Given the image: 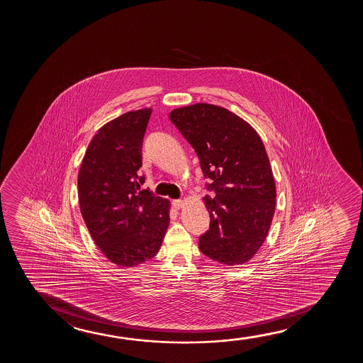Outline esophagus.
<instances>
[{
    "mask_svg": "<svg viewBox=\"0 0 363 363\" xmlns=\"http://www.w3.org/2000/svg\"><path fill=\"white\" fill-rule=\"evenodd\" d=\"M174 207L176 209H181L184 207V201H181V199H176L174 201Z\"/></svg>",
    "mask_w": 363,
    "mask_h": 363,
    "instance_id": "1",
    "label": "esophagus"
}]
</instances>
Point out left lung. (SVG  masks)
Returning a JSON list of instances; mask_svg holds the SVG:
<instances>
[{"label":"left lung","instance_id":"obj_1","mask_svg":"<svg viewBox=\"0 0 363 363\" xmlns=\"http://www.w3.org/2000/svg\"><path fill=\"white\" fill-rule=\"evenodd\" d=\"M169 119L194 147L216 192L203 199L211 224L199 250L228 267L247 263L268 237L277 204L263 141L252 125L218 105L177 108Z\"/></svg>","mask_w":363,"mask_h":363}]
</instances>
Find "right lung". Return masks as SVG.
I'll use <instances>...</instances> for the list:
<instances>
[{"label": "right lung", "mask_w": 363, "mask_h": 363, "mask_svg": "<svg viewBox=\"0 0 363 363\" xmlns=\"http://www.w3.org/2000/svg\"><path fill=\"white\" fill-rule=\"evenodd\" d=\"M151 108L103 125L90 140L78 174L85 224L109 262L131 268L159 253L169 224V199L141 189L143 140Z\"/></svg>", "instance_id": "add662e5"}]
</instances>
